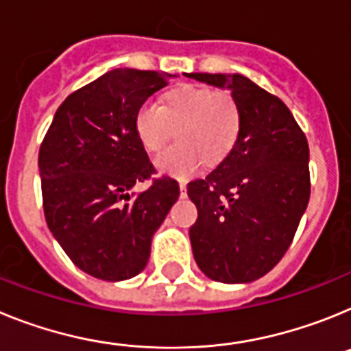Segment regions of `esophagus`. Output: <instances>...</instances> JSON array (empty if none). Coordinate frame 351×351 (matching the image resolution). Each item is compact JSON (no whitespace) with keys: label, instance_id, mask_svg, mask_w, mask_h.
<instances>
[{"label":"esophagus","instance_id":"obj_1","mask_svg":"<svg viewBox=\"0 0 351 351\" xmlns=\"http://www.w3.org/2000/svg\"><path fill=\"white\" fill-rule=\"evenodd\" d=\"M180 191H182V194H184V191H185V187H187V184H185V180H180Z\"/></svg>","mask_w":351,"mask_h":351}]
</instances>
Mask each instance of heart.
Here are the masks:
<instances>
[{
  "instance_id": "b5f03b06",
  "label": "heart",
  "mask_w": 351,
  "mask_h": 351,
  "mask_svg": "<svg viewBox=\"0 0 351 351\" xmlns=\"http://www.w3.org/2000/svg\"><path fill=\"white\" fill-rule=\"evenodd\" d=\"M242 125L240 106L230 91L182 84L167 91L164 108L146 100L134 114V130L148 152H158L176 127L178 143L155 160L158 171L185 178L201 162L215 164L237 143Z\"/></svg>"
}]
</instances>
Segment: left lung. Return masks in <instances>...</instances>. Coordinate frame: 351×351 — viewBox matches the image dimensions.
Segmentation results:
<instances>
[{
	"mask_svg": "<svg viewBox=\"0 0 351 351\" xmlns=\"http://www.w3.org/2000/svg\"><path fill=\"white\" fill-rule=\"evenodd\" d=\"M237 99V143L206 178L187 185L197 208L189 237L201 272L239 285L276 267L309 203V145L286 104L240 74H185Z\"/></svg>",
	"mask_w": 351,
	"mask_h": 351,
	"instance_id": "1",
	"label": "left lung"
}]
</instances>
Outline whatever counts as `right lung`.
<instances>
[{
    "label": "right lung",
    "instance_id": "right-lung-1",
    "mask_svg": "<svg viewBox=\"0 0 351 351\" xmlns=\"http://www.w3.org/2000/svg\"><path fill=\"white\" fill-rule=\"evenodd\" d=\"M175 77L114 69L70 93L38 154L47 226L72 263L102 281H125L148 263L154 233L180 196L178 182L152 178L154 164L134 114ZM152 179L143 193H130Z\"/></svg>",
    "mask_w": 351,
    "mask_h": 351
}]
</instances>
